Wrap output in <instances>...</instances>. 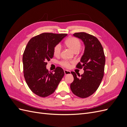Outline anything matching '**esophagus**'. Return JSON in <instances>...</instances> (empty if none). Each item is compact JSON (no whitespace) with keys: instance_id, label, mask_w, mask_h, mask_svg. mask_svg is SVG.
<instances>
[{"instance_id":"34e87169","label":"esophagus","mask_w":127,"mask_h":127,"mask_svg":"<svg viewBox=\"0 0 127 127\" xmlns=\"http://www.w3.org/2000/svg\"><path fill=\"white\" fill-rule=\"evenodd\" d=\"M64 72L65 75H67L70 74V71L69 70H64Z\"/></svg>"}]
</instances>
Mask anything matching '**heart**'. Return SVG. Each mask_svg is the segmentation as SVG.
Masks as SVG:
<instances>
[{
	"label": "heart",
	"mask_w": 127,
	"mask_h": 127,
	"mask_svg": "<svg viewBox=\"0 0 127 127\" xmlns=\"http://www.w3.org/2000/svg\"><path fill=\"white\" fill-rule=\"evenodd\" d=\"M64 44L68 47L69 49H70L71 50L74 52V53L77 52L81 48V43L80 41L76 37H69L65 41ZM61 48L59 44H57L53 48V55L55 56L58 57L60 54ZM73 63L72 61H67L64 60L60 63L61 66H63L64 67L66 68H69L71 66V64Z\"/></svg>",
	"instance_id": "heart-1"
}]
</instances>
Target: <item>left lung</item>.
Listing matches in <instances>:
<instances>
[{
	"label": "left lung",
	"mask_w": 127,
	"mask_h": 127,
	"mask_svg": "<svg viewBox=\"0 0 127 127\" xmlns=\"http://www.w3.org/2000/svg\"><path fill=\"white\" fill-rule=\"evenodd\" d=\"M74 36L81 39L85 45L84 53L77 68H82L84 74L78 78L75 72L71 71L74 81L70 84V89L75 95L86 98L97 90L104 76L105 57L103 48L95 36L85 32L75 33Z\"/></svg>",
	"instance_id": "1"
}]
</instances>
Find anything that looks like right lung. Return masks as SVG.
I'll list each match as a JSON object with an SVG mask.
<instances>
[{"mask_svg":"<svg viewBox=\"0 0 127 127\" xmlns=\"http://www.w3.org/2000/svg\"><path fill=\"white\" fill-rule=\"evenodd\" d=\"M67 34L43 33L34 36L27 44L23 56L25 81L34 94L40 97L52 94L64 75L62 68H56L54 72L46 68L47 61L53 57V48Z\"/></svg>","mask_w":127,"mask_h":127,"instance_id":"right-lung-1","label":"right lung"}]
</instances>
